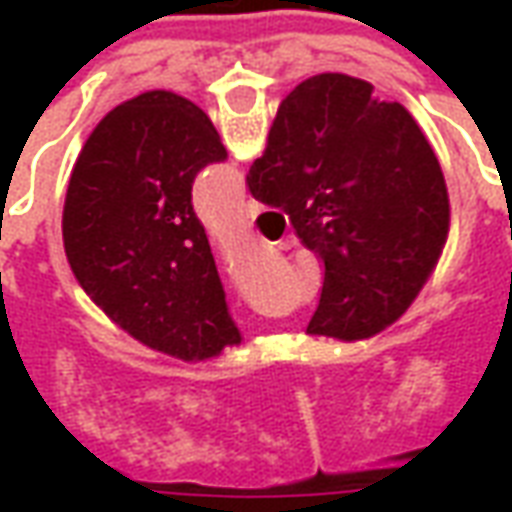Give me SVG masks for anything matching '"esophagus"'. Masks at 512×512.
<instances>
[{"instance_id": "34e87169", "label": "esophagus", "mask_w": 512, "mask_h": 512, "mask_svg": "<svg viewBox=\"0 0 512 512\" xmlns=\"http://www.w3.org/2000/svg\"><path fill=\"white\" fill-rule=\"evenodd\" d=\"M257 213H260V202L249 197V200L244 202V216H246V219H255Z\"/></svg>"}]
</instances>
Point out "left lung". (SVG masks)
<instances>
[{
  "mask_svg": "<svg viewBox=\"0 0 512 512\" xmlns=\"http://www.w3.org/2000/svg\"><path fill=\"white\" fill-rule=\"evenodd\" d=\"M227 150L186 98L150 90L115 106L76 158L65 255L84 293L153 351L200 362L241 343L191 183Z\"/></svg>",
  "mask_w": 512,
  "mask_h": 512,
  "instance_id": "left-lung-1",
  "label": "left lung"
}]
</instances>
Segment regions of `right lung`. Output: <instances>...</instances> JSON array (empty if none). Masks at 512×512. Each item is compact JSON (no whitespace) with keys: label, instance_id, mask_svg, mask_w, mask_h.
Instances as JSON below:
<instances>
[{"label":"right lung","instance_id":"1","mask_svg":"<svg viewBox=\"0 0 512 512\" xmlns=\"http://www.w3.org/2000/svg\"><path fill=\"white\" fill-rule=\"evenodd\" d=\"M246 186L321 260L307 332L348 343L411 307L450 230L444 175L414 117L345 73L312 76L279 104Z\"/></svg>","mask_w":512,"mask_h":512}]
</instances>
